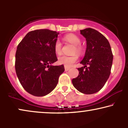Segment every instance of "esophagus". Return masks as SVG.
Wrapping results in <instances>:
<instances>
[{
  "instance_id": "34e87169",
  "label": "esophagus",
  "mask_w": 128,
  "mask_h": 128,
  "mask_svg": "<svg viewBox=\"0 0 128 128\" xmlns=\"http://www.w3.org/2000/svg\"><path fill=\"white\" fill-rule=\"evenodd\" d=\"M70 69V67H66V66H65V71H68Z\"/></svg>"
}]
</instances>
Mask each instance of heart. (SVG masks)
Instances as JSON below:
<instances>
[{
	"mask_svg": "<svg viewBox=\"0 0 128 128\" xmlns=\"http://www.w3.org/2000/svg\"><path fill=\"white\" fill-rule=\"evenodd\" d=\"M66 42H68L74 45V48L73 49V53L77 52L78 54L81 53L82 52V47L81 46V40L77 36L74 34H69L66 35L64 38ZM54 52L58 55L62 53V44L59 40H57L54 45ZM78 60V56L76 54L71 56H62L58 57V62L60 64H62L64 66L70 67L72 66L75 62Z\"/></svg>",
	"mask_w": 128,
	"mask_h": 128,
	"instance_id": "heart-1",
	"label": "heart"
}]
</instances>
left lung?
I'll use <instances>...</instances> for the list:
<instances>
[{
  "label": "left lung",
  "instance_id": "left-lung-1",
  "mask_svg": "<svg viewBox=\"0 0 128 128\" xmlns=\"http://www.w3.org/2000/svg\"><path fill=\"white\" fill-rule=\"evenodd\" d=\"M80 32L86 40V54L80 62L84 66L78 68L79 74L73 78L72 82L81 92L92 94L101 90L108 80L113 54L110 42L101 33L91 28Z\"/></svg>",
  "mask_w": 128,
  "mask_h": 128
}]
</instances>
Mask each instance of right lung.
<instances>
[{
    "mask_svg": "<svg viewBox=\"0 0 128 128\" xmlns=\"http://www.w3.org/2000/svg\"><path fill=\"white\" fill-rule=\"evenodd\" d=\"M58 34L48 29L33 30L25 36L17 47V76L24 89L34 96H45L51 92L65 70L63 65H51L58 60L54 50Z\"/></svg>",
    "mask_w": 128,
    "mask_h": 128,
    "instance_id": "1",
    "label": "right lung"
}]
</instances>
